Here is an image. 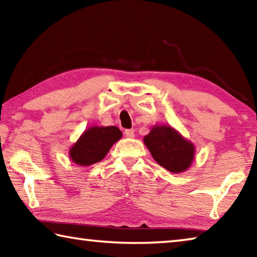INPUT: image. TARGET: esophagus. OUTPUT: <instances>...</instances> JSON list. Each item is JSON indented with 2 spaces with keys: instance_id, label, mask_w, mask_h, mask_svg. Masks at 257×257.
<instances>
[{
  "instance_id": "obj_1",
  "label": "esophagus",
  "mask_w": 257,
  "mask_h": 257,
  "mask_svg": "<svg viewBox=\"0 0 257 257\" xmlns=\"http://www.w3.org/2000/svg\"><path fill=\"white\" fill-rule=\"evenodd\" d=\"M124 134H125V136H127L128 138H134V136H135L134 129H127V130H124Z\"/></svg>"
}]
</instances>
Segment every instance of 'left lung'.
<instances>
[{"label":"left lung","mask_w":257,"mask_h":257,"mask_svg":"<svg viewBox=\"0 0 257 257\" xmlns=\"http://www.w3.org/2000/svg\"><path fill=\"white\" fill-rule=\"evenodd\" d=\"M143 141L156 162L172 173L188 170L195 159L193 143L171 125H153Z\"/></svg>","instance_id":"obj_1"}]
</instances>
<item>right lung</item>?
Here are the masks:
<instances>
[{"mask_svg": "<svg viewBox=\"0 0 257 257\" xmlns=\"http://www.w3.org/2000/svg\"><path fill=\"white\" fill-rule=\"evenodd\" d=\"M122 137L118 127H98L92 125L87 128L78 141L69 150V158L79 167H89L102 161L114 143Z\"/></svg>", "mask_w": 257, "mask_h": 257, "instance_id": "right-lung-1", "label": "right lung"}]
</instances>
